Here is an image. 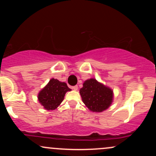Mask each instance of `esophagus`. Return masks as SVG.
<instances>
[{
    "instance_id": "obj_1",
    "label": "esophagus",
    "mask_w": 156,
    "mask_h": 156,
    "mask_svg": "<svg viewBox=\"0 0 156 156\" xmlns=\"http://www.w3.org/2000/svg\"><path fill=\"white\" fill-rule=\"evenodd\" d=\"M73 90H78V86H74V87H73Z\"/></svg>"
}]
</instances>
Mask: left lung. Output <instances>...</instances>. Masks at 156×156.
Listing matches in <instances>:
<instances>
[{
	"instance_id": "obj_1",
	"label": "left lung",
	"mask_w": 156,
	"mask_h": 156,
	"mask_svg": "<svg viewBox=\"0 0 156 156\" xmlns=\"http://www.w3.org/2000/svg\"><path fill=\"white\" fill-rule=\"evenodd\" d=\"M84 104L90 111L101 112L112 104L113 92L108 87L98 82L94 78L87 80L80 89Z\"/></svg>"
}]
</instances>
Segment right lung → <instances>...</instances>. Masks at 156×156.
<instances>
[{"instance_id":"add662e5","label":"right lung","mask_w":156,"mask_h":156,"mask_svg":"<svg viewBox=\"0 0 156 156\" xmlns=\"http://www.w3.org/2000/svg\"><path fill=\"white\" fill-rule=\"evenodd\" d=\"M70 90L66 83L52 78L39 93V101L47 110H54L63 101L66 92Z\"/></svg>"}]
</instances>
